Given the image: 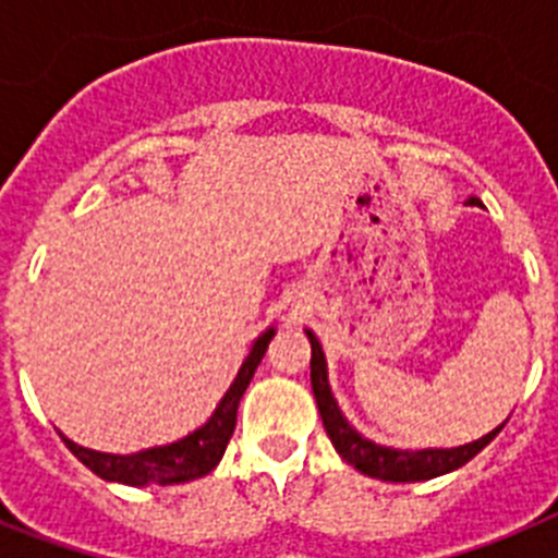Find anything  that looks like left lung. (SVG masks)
<instances>
[{"mask_svg": "<svg viewBox=\"0 0 558 558\" xmlns=\"http://www.w3.org/2000/svg\"><path fill=\"white\" fill-rule=\"evenodd\" d=\"M472 204L481 206V201L470 198ZM310 338V347H313V357H310V379H313V393L315 402H318V413L324 418V430H327L329 441L335 445L338 456L347 463H352L354 470L363 472L368 477H377V481H391V483H416V481H430V477L447 475V472L458 470L466 461L477 456L483 447L489 445L492 438L502 430L495 427L492 433H486L477 441L470 445L450 447V450H393V447H383L368 441L366 436H360L352 425L347 422V416L340 413L338 402L332 397V388H329L327 379V360H324V349L318 343L310 329H304Z\"/></svg>", "mask_w": 558, "mask_h": 558, "instance_id": "left-lung-1", "label": "left lung"}]
</instances>
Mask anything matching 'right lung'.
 <instances>
[{
    "instance_id": "1",
    "label": "right lung",
    "mask_w": 558,
    "mask_h": 558,
    "mask_svg": "<svg viewBox=\"0 0 558 558\" xmlns=\"http://www.w3.org/2000/svg\"><path fill=\"white\" fill-rule=\"evenodd\" d=\"M274 335L276 329L270 327L254 340L248 357L243 360V366L236 372L234 383L223 393V399L218 402L209 422L201 425L198 430H192L190 436L179 438V441H172V445L165 447L131 452V456L88 450V447L69 441L61 433L63 445L72 450V456L77 461H83L95 475H100L102 481H117L125 483V486H150V483L170 486V483H186L195 481V477L209 475L220 463V458H223L226 445H229V438L236 425V405H240V399H243L245 388H248L251 377H254L256 366H259V360L268 352V343Z\"/></svg>"
}]
</instances>
